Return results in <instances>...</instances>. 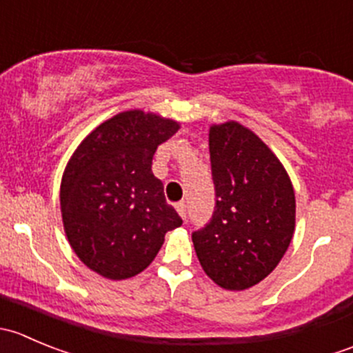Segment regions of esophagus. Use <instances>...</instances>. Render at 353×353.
Segmentation results:
<instances>
[{
  "mask_svg": "<svg viewBox=\"0 0 353 353\" xmlns=\"http://www.w3.org/2000/svg\"><path fill=\"white\" fill-rule=\"evenodd\" d=\"M176 208H177V213H179V215H181V219H183V220H186V216H188V208H186V203H177V205H176Z\"/></svg>",
  "mask_w": 353,
  "mask_h": 353,
  "instance_id": "34e87169",
  "label": "esophagus"
}]
</instances>
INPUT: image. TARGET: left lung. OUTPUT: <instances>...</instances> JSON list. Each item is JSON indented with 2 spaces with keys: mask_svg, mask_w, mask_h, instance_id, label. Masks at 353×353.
<instances>
[{
  "mask_svg": "<svg viewBox=\"0 0 353 353\" xmlns=\"http://www.w3.org/2000/svg\"><path fill=\"white\" fill-rule=\"evenodd\" d=\"M215 206L193 232L206 275L227 290H244L270 275L295 227L294 188L273 152L239 123L210 128Z\"/></svg>",
  "mask_w": 353,
  "mask_h": 353,
  "instance_id": "1",
  "label": "left lung"
}]
</instances>
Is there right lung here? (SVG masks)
<instances>
[{
	"label": "right lung",
	"instance_id": "obj_1",
	"mask_svg": "<svg viewBox=\"0 0 353 353\" xmlns=\"http://www.w3.org/2000/svg\"><path fill=\"white\" fill-rule=\"evenodd\" d=\"M177 130L176 121L128 110L95 128L68 162L63 223L73 251L99 275H138L154 261L165 232L183 223L152 172L157 147Z\"/></svg>",
	"mask_w": 353,
	"mask_h": 353
}]
</instances>
